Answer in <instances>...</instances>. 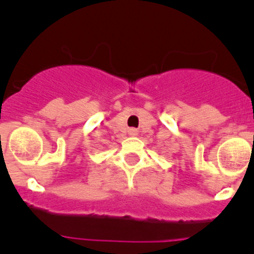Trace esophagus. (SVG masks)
Returning a JSON list of instances; mask_svg holds the SVG:
<instances>
[{"instance_id": "34e87169", "label": "esophagus", "mask_w": 254, "mask_h": 254, "mask_svg": "<svg viewBox=\"0 0 254 254\" xmlns=\"http://www.w3.org/2000/svg\"><path fill=\"white\" fill-rule=\"evenodd\" d=\"M131 132H134V131H133V129H131Z\"/></svg>"}]
</instances>
